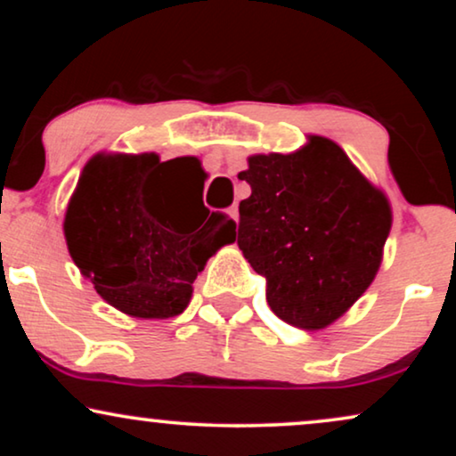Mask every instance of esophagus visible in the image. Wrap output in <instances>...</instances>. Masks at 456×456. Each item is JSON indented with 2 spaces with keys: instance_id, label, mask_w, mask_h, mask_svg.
Instances as JSON below:
<instances>
[{
  "instance_id": "obj_1",
  "label": "esophagus",
  "mask_w": 456,
  "mask_h": 456,
  "mask_svg": "<svg viewBox=\"0 0 456 456\" xmlns=\"http://www.w3.org/2000/svg\"><path fill=\"white\" fill-rule=\"evenodd\" d=\"M228 216L232 217L234 222H239V208H236V205H232V208H228Z\"/></svg>"
}]
</instances>
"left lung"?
<instances>
[{"label":"left lung","mask_w":456,"mask_h":456,"mask_svg":"<svg viewBox=\"0 0 456 456\" xmlns=\"http://www.w3.org/2000/svg\"><path fill=\"white\" fill-rule=\"evenodd\" d=\"M239 247L265 278L273 314L323 330L373 282L392 226L388 197L326 136L295 153L251 155L239 174Z\"/></svg>","instance_id":"obj_1"}]
</instances>
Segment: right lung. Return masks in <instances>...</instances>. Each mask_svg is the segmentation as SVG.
<instances>
[{"label":"right lung","instance_id":"1","mask_svg":"<svg viewBox=\"0 0 456 456\" xmlns=\"http://www.w3.org/2000/svg\"><path fill=\"white\" fill-rule=\"evenodd\" d=\"M172 161L176 166L155 153H97L64 217L66 245L80 273L111 307L141 320L183 314L197 273L236 239L228 216L205 205L201 220L186 216L189 199L178 178L197 176L201 167L192 158Z\"/></svg>","mask_w":456,"mask_h":456}]
</instances>
